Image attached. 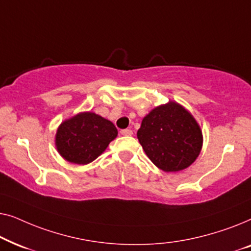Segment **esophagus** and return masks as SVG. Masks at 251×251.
Listing matches in <instances>:
<instances>
[{
    "label": "esophagus",
    "mask_w": 251,
    "mask_h": 251,
    "mask_svg": "<svg viewBox=\"0 0 251 251\" xmlns=\"http://www.w3.org/2000/svg\"><path fill=\"white\" fill-rule=\"evenodd\" d=\"M121 135H122V136H131V135H132V130H131V129L121 130Z\"/></svg>",
    "instance_id": "esophagus-1"
}]
</instances>
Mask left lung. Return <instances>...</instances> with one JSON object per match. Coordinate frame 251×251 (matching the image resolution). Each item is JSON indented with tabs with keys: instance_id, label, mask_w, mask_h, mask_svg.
Listing matches in <instances>:
<instances>
[{
	"instance_id": "left-lung-1",
	"label": "left lung",
	"mask_w": 251,
	"mask_h": 251,
	"mask_svg": "<svg viewBox=\"0 0 251 251\" xmlns=\"http://www.w3.org/2000/svg\"><path fill=\"white\" fill-rule=\"evenodd\" d=\"M137 138L149 159L166 173L190 167L198 159L203 144L197 120L174 100L156 106L143 119Z\"/></svg>"
}]
</instances>
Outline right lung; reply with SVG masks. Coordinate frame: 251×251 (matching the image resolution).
I'll return each mask as SVG.
<instances>
[{
	"mask_svg": "<svg viewBox=\"0 0 251 251\" xmlns=\"http://www.w3.org/2000/svg\"><path fill=\"white\" fill-rule=\"evenodd\" d=\"M118 136V129L109 120L94 112H80L58 126L54 145L67 162L88 164L104 153Z\"/></svg>",
	"mask_w": 251,
	"mask_h": 251,
	"instance_id": "1",
	"label": "right lung"
}]
</instances>
